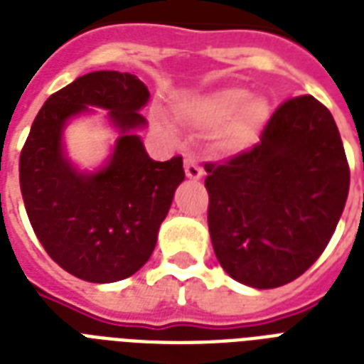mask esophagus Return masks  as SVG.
Segmentation results:
<instances>
[{"label": "esophagus", "instance_id": "34e87169", "mask_svg": "<svg viewBox=\"0 0 364 364\" xmlns=\"http://www.w3.org/2000/svg\"><path fill=\"white\" fill-rule=\"evenodd\" d=\"M185 173H187L188 179H200V177L204 176V170L200 168L198 160L194 159L193 154L185 156Z\"/></svg>", "mask_w": 364, "mask_h": 364}]
</instances>
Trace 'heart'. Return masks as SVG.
I'll use <instances>...</instances> for the list:
<instances>
[{"label": "heart", "mask_w": 364, "mask_h": 364, "mask_svg": "<svg viewBox=\"0 0 364 364\" xmlns=\"http://www.w3.org/2000/svg\"><path fill=\"white\" fill-rule=\"evenodd\" d=\"M177 111L196 128L208 132L223 128V143L230 149L249 145L270 117L264 100L249 98V92L242 87L219 88L215 92L185 100L177 105Z\"/></svg>", "instance_id": "b5f03b06"}]
</instances>
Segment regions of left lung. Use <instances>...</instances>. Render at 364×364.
Listing matches in <instances>:
<instances>
[{"mask_svg":"<svg viewBox=\"0 0 364 364\" xmlns=\"http://www.w3.org/2000/svg\"><path fill=\"white\" fill-rule=\"evenodd\" d=\"M204 168L217 260L255 289L282 287L319 259L350 191L336 122L310 94L283 102L253 147Z\"/></svg>","mask_w":364,"mask_h":364,"instance_id":"obj_1","label":"left lung"}]
</instances>
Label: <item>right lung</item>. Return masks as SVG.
Wrapping results in <instances>:
<instances>
[{
	"mask_svg": "<svg viewBox=\"0 0 364 364\" xmlns=\"http://www.w3.org/2000/svg\"><path fill=\"white\" fill-rule=\"evenodd\" d=\"M147 100L136 75L87 73L45 102L20 153V191L37 240L56 264L85 282H119L147 262L185 179L179 154L154 162L130 132L145 124L139 109ZM88 105L109 110L123 136L104 171L79 174L65 160L61 130Z\"/></svg>",
	"mask_w": 364,
	"mask_h": 364,
	"instance_id": "add662e5",
	"label": "right lung"
}]
</instances>
